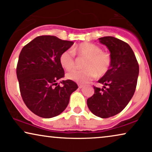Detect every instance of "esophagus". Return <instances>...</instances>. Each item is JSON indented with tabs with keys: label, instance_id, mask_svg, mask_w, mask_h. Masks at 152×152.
<instances>
[{
	"label": "esophagus",
	"instance_id": "esophagus-1",
	"mask_svg": "<svg viewBox=\"0 0 152 152\" xmlns=\"http://www.w3.org/2000/svg\"><path fill=\"white\" fill-rule=\"evenodd\" d=\"M78 86H79V88H82L83 87H84V85L81 84H78Z\"/></svg>",
	"mask_w": 152,
	"mask_h": 152
}]
</instances>
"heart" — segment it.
<instances>
[{
    "instance_id": "obj_1",
    "label": "heart",
    "mask_w": 152,
    "mask_h": 152,
    "mask_svg": "<svg viewBox=\"0 0 152 152\" xmlns=\"http://www.w3.org/2000/svg\"><path fill=\"white\" fill-rule=\"evenodd\" d=\"M71 50H66L59 56L61 66L66 70H70L75 66L74 55L84 56L87 57L84 69H73L68 72L66 77L68 80L81 84L88 82L96 77H100L107 73L111 64L109 54L102 51L98 45L91 43H82L75 46Z\"/></svg>"
}]
</instances>
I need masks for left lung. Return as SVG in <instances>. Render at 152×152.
Segmentation results:
<instances>
[{
    "mask_svg": "<svg viewBox=\"0 0 152 152\" xmlns=\"http://www.w3.org/2000/svg\"><path fill=\"white\" fill-rule=\"evenodd\" d=\"M110 51L111 64L98 82L103 88L93 86L95 93L87 99V105L95 115L107 118L117 115L129 102L136 90L139 66L128 43L113 37L98 39Z\"/></svg>",
    "mask_w": 152,
    "mask_h": 152,
    "instance_id": "1",
    "label": "left lung"
}]
</instances>
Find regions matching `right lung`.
<instances>
[{
	"label": "right lung",
	"mask_w": 152,
	"mask_h": 152,
	"mask_svg": "<svg viewBox=\"0 0 152 152\" xmlns=\"http://www.w3.org/2000/svg\"><path fill=\"white\" fill-rule=\"evenodd\" d=\"M73 43L55 36H39L20 51L16 68L20 94L27 107L39 117L51 118L61 113L78 88L72 80L60 82L62 86L57 82L64 76L59 56Z\"/></svg>",
	"instance_id": "obj_1"
}]
</instances>
